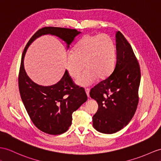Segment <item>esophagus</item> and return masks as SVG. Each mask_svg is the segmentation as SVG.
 Wrapping results in <instances>:
<instances>
[{"mask_svg": "<svg viewBox=\"0 0 161 161\" xmlns=\"http://www.w3.org/2000/svg\"><path fill=\"white\" fill-rule=\"evenodd\" d=\"M85 92L87 93V97H89V89H85Z\"/></svg>", "mask_w": 161, "mask_h": 161, "instance_id": "obj_1", "label": "esophagus"}]
</instances>
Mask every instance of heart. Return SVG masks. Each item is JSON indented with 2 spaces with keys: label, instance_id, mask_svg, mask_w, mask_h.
<instances>
[{
  "label": "heart",
  "instance_id": "heart-1",
  "mask_svg": "<svg viewBox=\"0 0 161 161\" xmlns=\"http://www.w3.org/2000/svg\"><path fill=\"white\" fill-rule=\"evenodd\" d=\"M116 60V46L107 34L85 35L78 41L72 53L66 60L69 75L76 78L85 68L84 73L76 80L80 87L92 85L98 78L105 79L112 73Z\"/></svg>",
  "mask_w": 161,
  "mask_h": 161
}]
</instances>
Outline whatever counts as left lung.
<instances>
[{
  "label": "left lung",
  "mask_w": 161,
  "mask_h": 161,
  "mask_svg": "<svg viewBox=\"0 0 161 161\" xmlns=\"http://www.w3.org/2000/svg\"><path fill=\"white\" fill-rule=\"evenodd\" d=\"M116 62L113 73L89 93L98 109L93 116V126L100 132L113 134L130 122L139 103L141 71L130 44L117 31Z\"/></svg>",
  "instance_id": "obj_1"
}]
</instances>
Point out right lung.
Here are the masks:
<instances>
[{
	"mask_svg": "<svg viewBox=\"0 0 161 161\" xmlns=\"http://www.w3.org/2000/svg\"><path fill=\"white\" fill-rule=\"evenodd\" d=\"M80 33L76 29L44 27L31 37L23 51L18 77L19 93L31 121L47 134L56 135L67 131L72 124L73 112L87 101V96L84 89L75 86L67 70L54 85L42 86L34 83L25 69V53L31 43L42 35H55L67 44L68 48Z\"/></svg>",
	"mask_w": 161,
	"mask_h": 161,
	"instance_id": "add662e5",
	"label": "right lung"
}]
</instances>
